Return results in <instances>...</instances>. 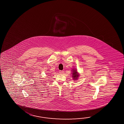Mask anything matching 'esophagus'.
<instances>
[{
    "label": "esophagus",
    "instance_id": "34e87169",
    "mask_svg": "<svg viewBox=\"0 0 124 124\" xmlns=\"http://www.w3.org/2000/svg\"><path fill=\"white\" fill-rule=\"evenodd\" d=\"M59 73H60V74H63V73H64V71H62V70H60Z\"/></svg>",
    "mask_w": 124,
    "mask_h": 124
}]
</instances>
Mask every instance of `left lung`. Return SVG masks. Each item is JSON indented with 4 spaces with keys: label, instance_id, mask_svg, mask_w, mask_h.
I'll list each match as a JSON object with an SVG mask.
<instances>
[{
    "label": "left lung",
    "instance_id": "8db88e82",
    "mask_svg": "<svg viewBox=\"0 0 124 124\" xmlns=\"http://www.w3.org/2000/svg\"><path fill=\"white\" fill-rule=\"evenodd\" d=\"M73 78H74V79H75V80H76V79L78 78V72L77 70H73Z\"/></svg>",
    "mask_w": 124,
    "mask_h": 124
}]
</instances>
